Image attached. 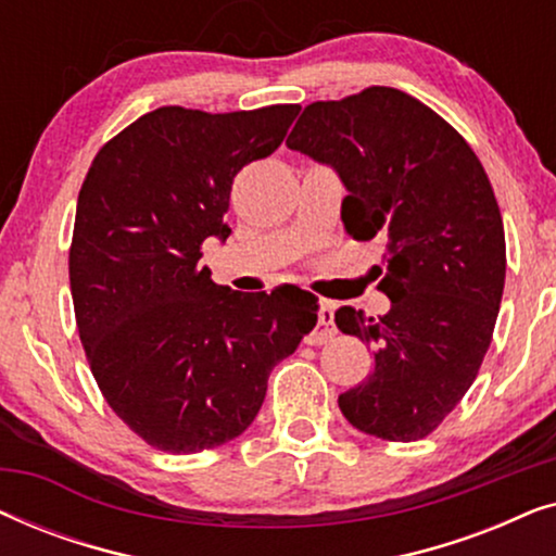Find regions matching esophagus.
Instances as JSON below:
<instances>
[{
  "mask_svg": "<svg viewBox=\"0 0 556 556\" xmlns=\"http://www.w3.org/2000/svg\"><path fill=\"white\" fill-rule=\"evenodd\" d=\"M337 337V324H333V308L331 303H321V308H318V324L316 329L308 333L306 337V344H326V341H331Z\"/></svg>",
  "mask_w": 556,
  "mask_h": 556,
  "instance_id": "34e87169",
  "label": "esophagus"
}]
</instances>
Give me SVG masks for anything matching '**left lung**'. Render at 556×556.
<instances>
[{
    "mask_svg": "<svg viewBox=\"0 0 556 556\" xmlns=\"http://www.w3.org/2000/svg\"><path fill=\"white\" fill-rule=\"evenodd\" d=\"M288 149L331 164L346 187L341 223L379 238L390 311L341 306L344 333L375 349V371L339 394L356 430L409 443L453 413L491 346L506 278V238L483 164L443 116L397 88L316 101Z\"/></svg>",
    "mask_w": 556,
    "mask_h": 556,
    "instance_id": "8db88e82",
    "label": "left lung"
}]
</instances>
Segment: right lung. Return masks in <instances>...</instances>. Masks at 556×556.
<instances>
[{"label": "right lung", "mask_w": 556, "mask_h": 556, "mask_svg": "<svg viewBox=\"0 0 556 556\" xmlns=\"http://www.w3.org/2000/svg\"><path fill=\"white\" fill-rule=\"evenodd\" d=\"M299 111L162 105L105 141L83 181L67 257L75 324L105 402L156 451L245 432L273 367L316 326L314 293H238L202 265L204 240L230 235L238 172L270 156Z\"/></svg>", "instance_id": "obj_1"}]
</instances>
